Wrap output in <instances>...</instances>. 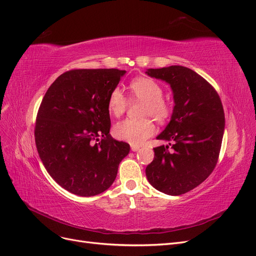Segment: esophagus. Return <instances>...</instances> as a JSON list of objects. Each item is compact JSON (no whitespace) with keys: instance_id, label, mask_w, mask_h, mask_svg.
Returning a JSON list of instances; mask_svg holds the SVG:
<instances>
[{"instance_id":"obj_1","label":"esophagus","mask_w":256,"mask_h":256,"mask_svg":"<svg viewBox=\"0 0 256 256\" xmlns=\"http://www.w3.org/2000/svg\"><path fill=\"white\" fill-rule=\"evenodd\" d=\"M130 149H132V151L136 152V151L140 149V146H137V144H130Z\"/></svg>"}]
</instances>
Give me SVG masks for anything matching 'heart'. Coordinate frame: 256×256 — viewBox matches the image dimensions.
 Returning <instances> with one entry per match:
<instances>
[{
    "mask_svg": "<svg viewBox=\"0 0 256 256\" xmlns=\"http://www.w3.org/2000/svg\"><path fill=\"white\" fill-rule=\"evenodd\" d=\"M132 96L144 102V116H152L158 122H163L170 114V105L162 98L163 90L160 86L150 78H137L130 84ZM108 109L114 116L124 114L128 106V100L119 88H116L109 94ZM156 126L150 119L120 121L114 126V135L120 140L128 142L132 144H142L154 133Z\"/></svg>",
    "mask_w": 256,
    "mask_h": 256,
    "instance_id": "b5f03b06",
    "label": "heart"
}]
</instances>
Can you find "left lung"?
<instances>
[{"instance_id": "obj_1", "label": "left lung", "mask_w": 256, "mask_h": 256, "mask_svg": "<svg viewBox=\"0 0 256 256\" xmlns=\"http://www.w3.org/2000/svg\"><path fill=\"white\" fill-rule=\"evenodd\" d=\"M151 78L170 86L174 109L170 121L156 140L172 142L154 150L146 167L150 184L167 195H181L205 181L214 170L220 153L225 118L218 93L191 68L172 65L146 70ZM172 144H170V145Z\"/></svg>"}]
</instances>
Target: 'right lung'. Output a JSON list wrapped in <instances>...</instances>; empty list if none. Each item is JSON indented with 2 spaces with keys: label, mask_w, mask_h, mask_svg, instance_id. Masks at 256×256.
Returning <instances> with one entry per match:
<instances>
[{
  "label": "right lung",
  "mask_w": 256,
  "mask_h": 256,
  "mask_svg": "<svg viewBox=\"0 0 256 256\" xmlns=\"http://www.w3.org/2000/svg\"><path fill=\"white\" fill-rule=\"evenodd\" d=\"M126 70H74L49 86L38 109L35 142L52 179L68 192L94 196L110 186L130 144L109 134L108 98Z\"/></svg>",
  "instance_id": "right-lung-1"
}]
</instances>
